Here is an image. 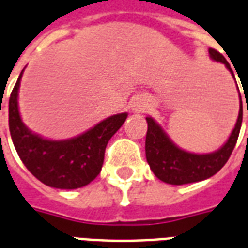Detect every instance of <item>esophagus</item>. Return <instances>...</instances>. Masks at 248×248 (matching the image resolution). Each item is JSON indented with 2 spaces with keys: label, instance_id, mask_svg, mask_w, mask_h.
Returning a JSON list of instances; mask_svg holds the SVG:
<instances>
[{
  "label": "esophagus",
  "instance_id": "34e87169",
  "mask_svg": "<svg viewBox=\"0 0 248 248\" xmlns=\"http://www.w3.org/2000/svg\"><path fill=\"white\" fill-rule=\"evenodd\" d=\"M148 101L143 97H137V99H134L132 101L131 107H132V110L135 111V113H140V111L145 110L147 108H148Z\"/></svg>",
  "mask_w": 248,
  "mask_h": 248
}]
</instances>
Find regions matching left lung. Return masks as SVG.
<instances>
[{
    "mask_svg": "<svg viewBox=\"0 0 248 248\" xmlns=\"http://www.w3.org/2000/svg\"><path fill=\"white\" fill-rule=\"evenodd\" d=\"M208 52L213 61L224 63L226 69L233 75V78L235 79L229 62L225 60V57L220 52L212 48H209ZM238 92H239V88H238ZM242 117H243V109H242V97L239 93L238 120L229 139L217 151L212 154L204 155L191 154L179 148L152 117H147L145 120L148 124V130H147V137H145V157L149 164V168L160 181L169 183V185H177V186L199 182V181H204L212 177L226 164L233 152L238 135L241 131Z\"/></svg>",
    "mask_w": 248,
    "mask_h": 248,
    "instance_id": "8db88e82",
    "label": "left lung"
}]
</instances>
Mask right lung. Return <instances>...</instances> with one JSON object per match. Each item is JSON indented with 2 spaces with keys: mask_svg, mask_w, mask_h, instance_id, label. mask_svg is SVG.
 <instances>
[{
  "mask_svg": "<svg viewBox=\"0 0 248 248\" xmlns=\"http://www.w3.org/2000/svg\"><path fill=\"white\" fill-rule=\"evenodd\" d=\"M22 74L9 100V128L11 139L32 174L49 187L74 190L92 182L101 171L108 141L127 118V113L114 114L88 131L66 140H50L32 132L23 124L18 108Z\"/></svg>",
  "mask_w": 248,
  "mask_h": 248,
  "instance_id": "right-lung-1",
  "label": "right lung"
}]
</instances>
